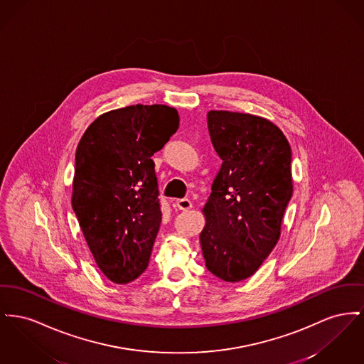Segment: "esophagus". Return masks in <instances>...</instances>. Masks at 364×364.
Returning <instances> with one entry per match:
<instances>
[{
  "instance_id": "1",
  "label": "esophagus",
  "mask_w": 364,
  "mask_h": 364,
  "mask_svg": "<svg viewBox=\"0 0 364 364\" xmlns=\"http://www.w3.org/2000/svg\"><path fill=\"white\" fill-rule=\"evenodd\" d=\"M176 206H177V209H180L183 212H187V210H190L193 208V203H191L190 199H178L176 202Z\"/></svg>"
}]
</instances>
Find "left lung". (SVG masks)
Instances as JSON below:
<instances>
[{"label":"left lung","mask_w":364,"mask_h":364,"mask_svg":"<svg viewBox=\"0 0 364 364\" xmlns=\"http://www.w3.org/2000/svg\"><path fill=\"white\" fill-rule=\"evenodd\" d=\"M208 129L223 164L199 239L206 268L235 283L256 274L278 243L293 195L291 149L277 125L252 114L212 109Z\"/></svg>","instance_id":"1"}]
</instances>
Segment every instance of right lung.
Instances as JSON below:
<instances>
[{"instance_id":"right-lung-1","label":"right lung","mask_w":364,"mask_h":364,"mask_svg":"<svg viewBox=\"0 0 364 364\" xmlns=\"http://www.w3.org/2000/svg\"><path fill=\"white\" fill-rule=\"evenodd\" d=\"M178 124L176 108L136 105L102 114L78 143L71 205L97 267L114 283L139 278L149 265L162 220L151 156Z\"/></svg>"}]
</instances>
